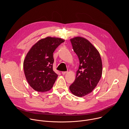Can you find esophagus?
I'll list each match as a JSON object with an SVG mask.
<instances>
[{
  "instance_id": "esophagus-1",
  "label": "esophagus",
  "mask_w": 129,
  "mask_h": 129,
  "mask_svg": "<svg viewBox=\"0 0 129 129\" xmlns=\"http://www.w3.org/2000/svg\"><path fill=\"white\" fill-rule=\"evenodd\" d=\"M67 73V71H63V72H62V75H65V74H66Z\"/></svg>"
}]
</instances>
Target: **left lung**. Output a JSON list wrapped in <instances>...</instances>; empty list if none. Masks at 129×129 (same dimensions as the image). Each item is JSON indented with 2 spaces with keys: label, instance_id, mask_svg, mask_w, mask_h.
I'll return each mask as SVG.
<instances>
[{
  "label": "left lung",
  "instance_id": "1",
  "mask_svg": "<svg viewBox=\"0 0 129 129\" xmlns=\"http://www.w3.org/2000/svg\"><path fill=\"white\" fill-rule=\"evenodd\" d=\"M70 41L80 65L75 81L69 89L73 94L83 97L91 93L99 83L102 75V61L98 49L87 39L76 37Z\"/></svg>",
  "mask_w": 129,
  "mask_h": 129
}]
</instances>
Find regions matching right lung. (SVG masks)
I'll return each mask as SVG.
<instances>
[{"label": "right lung", "mask_w": 129, "mask_h": 129, "mask_svg": "<svg viewBox=\"0 0 129 129\" xmlns=\"http://www.w3.org/2000/svg\"><path fill=\"white\" fill-rule=\"evenodd\" d=\"M65 40L47 37L36 43L27 53L23 62L26 79L29 86L38 92L50 90L58 77L53 70V53Z\"/></svg>", "instance_id": "add662e5"}]
</instances>
